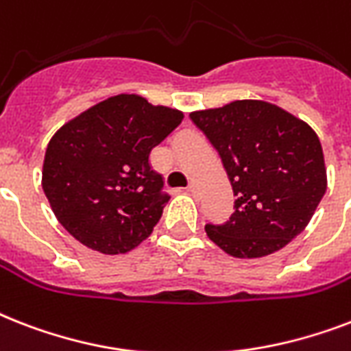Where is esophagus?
<instances>
[{
	"label": "esophagus",
	"mask_w": 351,
	"mask_h": 351,
	"mask_svg": "<svg viewBox=\"0 0 351 351\" xmlns=\"http://www.w3.org/2000/svg\"><path fill=\"white\" fill-rule=\"evenodd\" d=\"M187 193H189V195H193V197H195V195H197V193H198L197 186H195V184H189V187H187Z\"/></svg>",
	"instance_id": "1"
}]
</instances>
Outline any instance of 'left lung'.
<instances>
[{"mask_svg": "<svg viewBox=\"0 0 351 351\" xmlns=\"http://www.w3.org/2000/svg\"><path fill=\"white\" fill-rule=\"evenodd\" d=\"M219 151L237 200L206 233L237 258L282 250L304 231L326 193L321 142L306 121L262 100H237L189 114Z\"/></svg>", "mask_w": 351, "mask_h": 351, "instance_id": "left-lung-1", "label": "left lung"}]
</instances>
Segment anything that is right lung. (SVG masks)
<instances>
[{
  "mask_svg": "<svg viewBox=\"0 0 351 351\" xmlns=\"http://www.w3.org/2000/svg\"><path fill=\"white\" fill-rule=\"evenodd\" d=\"M182 120L178 109L118 95L60 127L41 173L58 222L106 255L134 250L153 233L169 200L149 154Z\"/></svg>",
  "mask_w": 351,
  "mask_h": 351,
  "instance_id": "1",
  "label": "right lung"
}]
</instances>
